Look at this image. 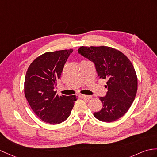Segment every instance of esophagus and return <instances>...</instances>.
<instances>
[{"label":"esophagus","mask_w":157,"mask_h":157,"mask_svg":"<svg viewBox=\"0 0 157 157\" xmlns=\"http://www.w3.org/2000/svg\"><path fill=\"white\" fill-rule=\"evenodd\" d=\"M80 98H84V99H90V98H92L91 96H87V95H83V94H81V95H79Z\"/></svg>","instance_id":"34e87169"}]
</instances>
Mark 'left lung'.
Segmentation results:
<instances>
[{
	"label": "left lung",
	"mask_w": 157,
	"mask_h": 157,
	"mask_svg": "<svg viewBox=\"0 0 157 157\" xmlns=\"http://www.w3.org/2000/svg\"><path fill=\"white\" fill-rule=\"evenodd\" d=\"M78 53L94 62L98 75L107 79L106 95L100 97L103 106L94 112L100 121L112 122L124 115L135 98L138 80L135 70L124 54L110 47H81Z\"/></svg>",
	"instance_id": "obj_1"
}]
</instances>
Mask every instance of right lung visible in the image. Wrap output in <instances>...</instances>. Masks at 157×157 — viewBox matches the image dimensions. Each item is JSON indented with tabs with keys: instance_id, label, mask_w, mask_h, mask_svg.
Here are the masks:
<instances>
[{
	"instance_id": "add662e5",
	"label": "right lung",
	"mask_w": 157,
	"mask_h": 157,
	"mask_svg": "<svg viewBox=\"0 0 157 157\" xmlns=\"http://www.w3.org/2000/svg\"><path fill=\"white\" fill-rule=\"evenodd\" d=\"M73 49L47 52L32 62L25 79V96L31 109L43 122L58 124L70 116L78 97L59 96L54 88Z\"/></svg>"
}]
</instances>
